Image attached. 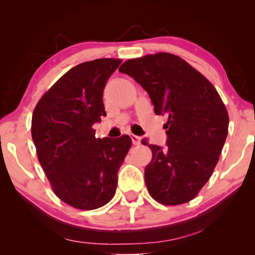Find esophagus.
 Masks as SVG:
<instances>
[{
  "label": "esophagus",
  "mask_w": 255,
  "mask_h": 255,
  "mask_svg": "<svg viewBox=\"0 0 255 255\" xmlns=\"http://www.w3.org/2000/svg\"><path fill=\"white\" fill-rule=\"evenodd\" d=\"M131 140H132V142H133V145H139V144H140L141 138L138 137V135L132 134V135H131Z\"/></svg>",
  "instance_id": "1"
}]
</instances>
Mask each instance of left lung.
Masks as SVG:
<instances>
[{"label": "left lung", "mask_w": 255, "mask_h": 255, "mask_svg": "<svg viewBox=\"0 0 255 255\" xmlns=\"http://www.w3.org/2000/svg\"><path fill=\"white\" fill-rule=\"evenodd\" d=\"M118 71L130 75L151 97L167 146L148 145L145 183L163 205L194 200L214 173L229 131V114L214 85L179 55L159 52L128 59Z\"/></svg>", "instance_id": "8db88e82"}]
</instances>
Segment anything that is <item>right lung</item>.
I'll return each instance as SVG.
<instances>
[{"label": "right lung", "instance_id": "1", "mask_svg": "<svg viewBox=\"0 0 255 255\" xmlns=\"http://www.w3.org/2000/svg\"><path fill=\"white\" fill-rule=\"evenodd\" d=\"M121 59L82 62L65 73L38 101L31 134L52 190L80 210H94L115 196L117 173L132 140L96 138L93 125L106 116L103 89Z\"/></svg>", "mask_w": 255, "mask_h": 255}]
</instances>
